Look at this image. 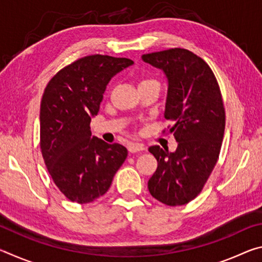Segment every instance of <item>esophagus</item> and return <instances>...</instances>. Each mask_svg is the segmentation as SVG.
<instances>
[{
	"mask_svg": "<svg viewBox=\"0 0 262 262\" xmlns=\"http://www.w3.org/2000/svg\"><path fill=\"white\" fill-rule=\"evenodd\" d=\"M143 150H145V147H144V144H142V143H129L128 144V151L132 154L143 151Z\"/></svg>",
	"mask_w": 262,
	"mask_h": 262,
	"instance_id": "1",
	"label": "esophagus"
}]
</instances>
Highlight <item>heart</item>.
Wrapping results in <instances>:
<instances>
[{"label":"heart","mask_w":262,"mask_h":262,"mask_svg":"<svg viewBox=\"0 0 262 262\" xmlns=\"http://www.w3.org/2000/svg\"><path fill=\"white\" fill-rule=\"evenodd\" d=\"M149 83H157V82L154 81V79H151V78H143V79H141V81H140L139 86L144 85V84H149Z\"/></svg>","instance_id":"1"}]
</instances>
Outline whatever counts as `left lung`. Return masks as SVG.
<instances>
[{"label": "left lung", "instance_id": "8db88e82", "mask_svg": "<svg viewBox=\"0 0 262 262\" xmlns=\"http://www.w3.org/2000/svg\"><path fill=\"white\" fill-rule=\"evenodd\" d=\"M142 60L161 69L167 79L164 117L178 148H149L158 166L148 181L150 194L166 206H183L201 192L219 159L225 112L219 83L201 57L184 48L150 53Z\"/></svg>", "mask_w": 262, "mask_h": 262}]
</instances>
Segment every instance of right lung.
Segmentation results:
<instances>
[{"mask_svg": "<svg viewBox=\"0 0 262 262\" xmlns=\"http://www.w3.org/2000/svg\"><path fill=\"white\" fill-rule=\"evenodd\" d=\"M134 64L126 57L90 55L61 69L40 104V148L53 181L64 196L90 203L107 192L128 151L91 136L108 82Z\"/></svg>", "mask_w": 262, "mask_h": 262, "instance_id": "obj_1", "label": "right lung"}]
</instances>
